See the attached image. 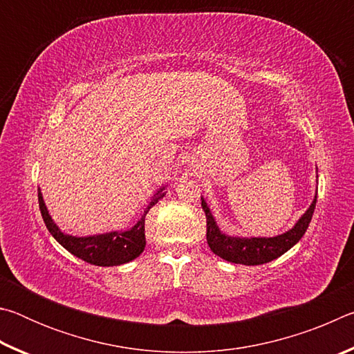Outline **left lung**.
I'll return each instance as SVG.
<instances>
[{"label": "left lung", "mask_w": 354, "mask_h": 354, "mask_svg": "<svg viewBox=\"0 0 354 354\" xmlns=\"http://www.w3.org/2000/svg\"><path fill=\"white\" fill-rule=\"evenodd\" d=\"M315 203L317 195L314 196V201L310 203L308 211L299 217L295 226L286 231L284 234H279L277 237H232L220 231L211 209H209L207 203L201 196V207L206 214V239L209 248L215 254L220 256L221 259L232 263L261 266V263L270 262L283 256L286 251H289L304 236L310 223V218H313Z\"/></svg>", "instance_id": "8db88e82"}]
</instances>
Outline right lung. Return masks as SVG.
<instances>
[{
	"instance_id": "1",
	"label": "right lung",
	"mask_w": 354,
	"mask_h": 354,
	"mask_svg": "<svg viewBox=\"0 0 354 354\" xmlns=\"http://www.w3.org/2000/svg\"><path fill=\"white\" fill-rule=\"evenodd\" d=\"M165 187H160L153 195L151 201L143 211L142 218L131 227L128 231H111L106 234H97V236H87V237H76L65 234L59 226L53 221L51 215L48 214V209L45 206L44 196L40 194L39 189V207L41 218H44L48 231L51 236L62 245V247L70 251L71 254L80 257V259L86 261L88 263L100 267H112V266H122L129 261L136 259L137 256L142 254L145 250V217L149 209H151L156 203L165 196Z\"/></svg>"
}]
</instances>
